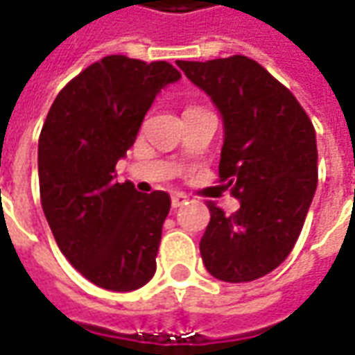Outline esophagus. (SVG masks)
<instances>
[{"label":"esophagus","instance_id":"34e87169","mask_svg":"<svg viewBox=\"0 0 355 355\" xmlns=\"http://www.w3.org/2000/svg\"><path fill=\"white\" fill-rule=\"evenodd\" d=\"M186 200H188V198H186L184 194H173L171 196V205H173V207H180V205H184Z\"/></svg>","mask_w":355,"mask_h":355}]
</instances>
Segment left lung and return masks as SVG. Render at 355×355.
<instances>
[{
	"instance_id": "left-lung-1",
	"label": "left lung",
	"mask_w": 355,
	"mask_h": 355,
	"mask_svg": "<svg viewBox=\"0 0 355 355\" xmlns=\"http://www.w3.org/2000/svg\"><path fill=\"white\" fill-rule=\"evenodd\" d=\"M177 65L219 107V182L240 200L232 215L207 203L203 265L219 281H255L288 257L302 232L317 188L315 128L292 92L250 57Z\"/></svg>"
}]
</instances>
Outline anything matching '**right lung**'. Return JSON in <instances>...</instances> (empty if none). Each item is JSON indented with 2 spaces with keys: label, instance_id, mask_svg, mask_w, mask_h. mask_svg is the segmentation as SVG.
<instances>
[{
  "label": "right lung",
  "instance_id": "right-lung-1",
  "mask_svg": "<svg viewBox=\"0 0 355 355\" xmlns=\"http://www.w3.org/2000/svg\"><path fill=\"white\" fill-rule=\"evenodd\" d=\"M180 78L167 61L107 55L57 94L38 140L40 200L69 263L105 290L130 292L155 272L171 198L115 182L148 109Z\"/></svg>",
  "mask_w": 355,
  "mask_h": 355
}]
</instances>
